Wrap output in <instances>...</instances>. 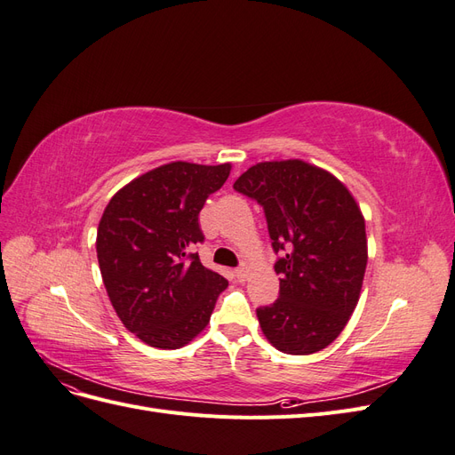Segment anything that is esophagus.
<instances>
[{
    "mask_svg": "<svg viewBox=\"0 0 455 455\" xmlns=\"http://www.w3.org/2000/svg\"><path fill=\"white\" fill-rule=\"evenodd\" d=\"M249 271H251V267L246 266V264H241L237 269H235V277H237V281L239 283H244L246 279H249Z\"/></svg>",
    "mask_w": 455,
    "mask_h": 455,
    "instance_id": "esophagus-1",
    "label": "esophagus"
}]
</instances>
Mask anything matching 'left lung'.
Wrapping results in <instances>:
<instances>
[{"instance_id":"8db88e82","label":"left lung","mask_w":455,"mask_h":455,"mask_svg":"<svg viewBox=\"0 0 455 455\" xmlns=\"http://www.w3.org/2000/svg\"><path fill=\"white\" fill-rule=\"evenodd\" d=\"M233 189L264 209L281 254L279 298L256 309L261 332L288 355L324 349L361 296L368 251L359 204L336 176L299 159L258 163Z\"/></svg>"}]
</instances>
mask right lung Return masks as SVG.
Masks as SVG:
<instances>
[{"label":"right lung","mask_w":455,"mask_h":455,"mask_svg":"<svg viewBox=\"0 0 455 455\" xmlns=\"http://www.w3.org/2000/svg\"><path fill=\"white\" fill-rule=\"evenodd\" d=\"M231 164L176 161L149 171L109 199L96 256L109 301L127 330L159 349H178L209 324L228 281L206 269L199 212Z\"/></svg>","instance_id":"right-lung-1"}]
</instances>
